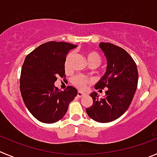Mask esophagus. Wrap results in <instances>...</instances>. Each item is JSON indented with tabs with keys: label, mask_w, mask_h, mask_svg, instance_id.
I'll use <instances>...</instances> for the list:
<instances>
[{
	"label": "esophagus",
	"mask_w": 157,
	"mask_h": 157,
	"mask_svg": "<svg viewBox=\"0 0 157 157\" xmlns=\"http://www.w3.org/2000/svg\"><path fill=\"white\" fill-rule=\"evenodd\" d=\"M86 95H87V94L85 93V92H78L77 96L78 97V98H82V97L86 96Z\"/></svg>",
	"instance_id": "obj_1"
}]
</instances>
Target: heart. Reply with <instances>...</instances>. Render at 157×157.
I'll use <instances>...</instances> for the list:
<instances>
[{
	"label": "heart",
	"instance_id": "heart-1",
	"mask_svg": "<svg viewBox=\"0 0 157 157\" xmlns=\"http://www.w3.org/2000/svg\"><path fill=\"white\" fill-rule=\"evenodd\" d=\"M86 56L87 59L88 63L93 61H98L99 62L100 57L99 55L95 52H92V51H87L86 52ZM72 58V53H70L67 55L66 59H65V62H64V68L66 71H68L70 69V64H71V60ZM92 79L91 78L86 77V76L83 75H77L75 76L72 78V84L78 88V89L83 90L86 88L87 85L89 83L92 82Z\"/></svg>",
	"mask_w": 157,
	"mask_h": 157
}]
</instances>
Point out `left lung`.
<instances>
[{
	"mask_svg": "<svg viewBox=\"0 0 157 157\" xmlns=\"http://www.w3.org/2000/svg\"><path fill=\"white\" fill-rule=\"evenodd\" d=\"M99 48L106 58L107 68L95 89H108L102 98H98L96 92L90 94L93 104L86 109V113L96 122H109L129 108L138 84V71L136 62L123 48L104 42H100Z\"/></svg>",
	"mask_w": 157,
	"mask_h": 157,
	"instance_id": "obj_1",
	"label": "left lung"
}]
</instances>
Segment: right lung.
Returning a JSON list of instances; mask_svg holds the SVG:
<instances>
[{"label": "right lung", "mask_w": 157, "mask_h": 157, "mask_svg": "<svg viewBox=\"0 0 157 157\" xmlns=\"http://www.w3.org/2000/svg\"><path fill=\"white\" fill-rule=\"evenodd\" d=\"M77 45L49 41L28 54L22 65L20 89L27 109L38 121L54 123L64 117L78 91L68 86L60 91L55 86L58 77H65L67 54Z\"/></svg>", "instance_id": "right-lung-1"}]
</instances>
